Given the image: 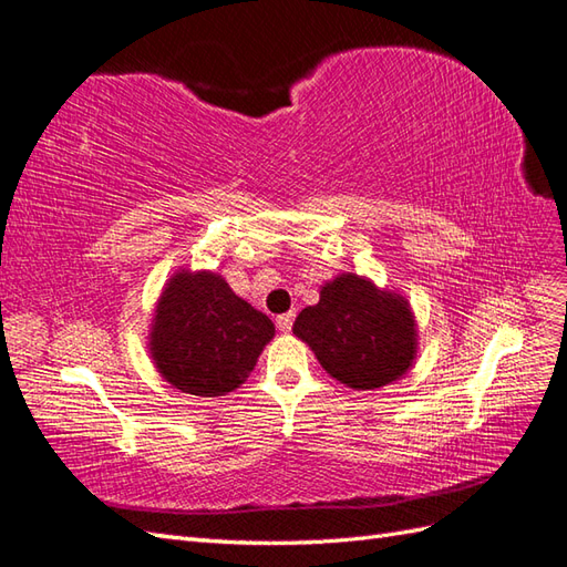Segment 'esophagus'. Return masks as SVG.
I'll list each match as a JSON object with an SVG mask.
<instances>
[{
  "mask_svg": "<svg viewBox=\"0 0 567 567\" xmlns=\"http://www.w3.org/2000/svg\"><path fill=\"white\" fill-rule=\"evenodd\" d=\"M293 318H296L293 310H288V313H284V316L276 318V328H279L281 332H288V330L293 328Z\"/></svg>",
  "mask_w": 567,
  "mask_h": 567,
  "instance_id": "34e87169",
  "label": "esophagus"
}]
</instances>
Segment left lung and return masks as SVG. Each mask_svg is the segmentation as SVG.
Segmentation results:
<instances>
[{
	"label": "left lung",
	"mask_w": 567,
	"mask_h": 567,
	"mask_svg": "<svg viewBox=\"0 0 567 567\" xmlns=\"http://www.w3.org/2000/svg\"><path fill=\"white\" fill-rule=\"evenodd\" d=\"M293 334L332 379L357 391L394 384L419 352L409 300L350 271L320 286V300L300 310Z\"/></svg>",
	"instance_id": "left-lung-1"
}]
</instances>
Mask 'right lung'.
Wrapping results in <instances>:
<instances>
[{"instance_id": "1", "label": "right lung", "mask_w": 567, "mask_h": 567, "mask_svg": "<svg viewBox=\"0 0 567 567\" xmlns=\"http://www.w3.org/2000/svg\"><path fill=\"white\" fill-rule=\"evenodd\" d=\"M274 332L219 274L178 269L156 300L146 348L173 389L225 396L245 384Z\"/></svg>"}]
</instances>
